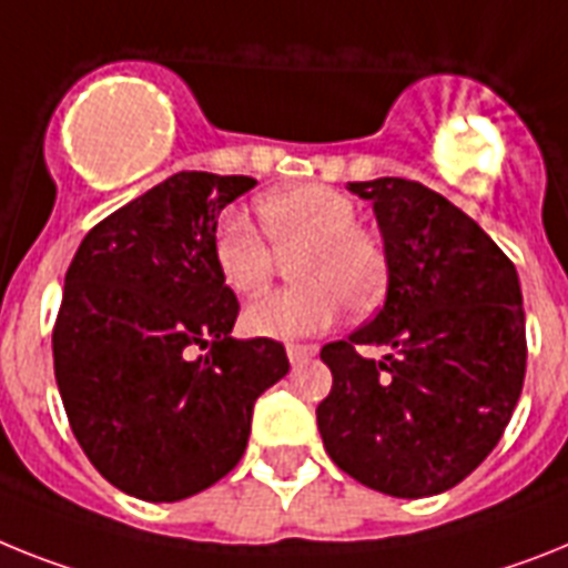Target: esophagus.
Instances as JSON below:
<instances>
[{
	"label": "esophagus",
	"instance_id": "obj_1",
	"mask_svg": "<svg viewBox=\"0 0 568 568\" xmlns=\"http://www.w3.org/2000/svg\"><path fill=\"white\" fill-rule=\"evenodd\" d=\"M285 355H288L292 364H303V361H308L312 355H317V346H312V343H288V346H285Z\"/></svg>",
	"mask_w": 568,
	"mask_h": 568
}]
</instances>
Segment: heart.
<instances>
[{"instance_id": "heart-1", "label": "heart", "mask_w": 568, "mask_h": 568, "mask_svg": "<svg viewBox=\"0 0 568 568\" xmlns=\"http://www.w3.org/2000/svg\"><path fill=\"white\" fill-rule=\"evenodd\" d=\"M262 230L240 211L219 216L211 254L222 283L240 297L268 288L276 255L292 256L297 285L268 294L242 317L247 335L292 341L323 332L349 303L366 312L387 288V254L373 233L357 227L352 199L323 184L276 190L260 199Z\"/></svg>"}]
</instances>
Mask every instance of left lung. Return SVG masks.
<instances>
[{
    "label": "left lung",
    "mask_w": 568,
    "mask_h": 568,
    "mask_svg": "<svg viewBox=\"0 0 568 568\" xmlns=\"http://www.w3.org/2000/svg\"><path fill=\"white\" fill-rule=\"evenodd\" d=\"M387 247V303L326 343L323 447L343 474L389 497L459 485L497 447L526 378V314L514 262L442 193L409 179L352 181ZM384 345L381 362L359 352Z\"/></svg>",
    "instance_id": "left-lung-1"
}]
</instances>
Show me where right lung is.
Returning a JSON list of instances; mask_svg holds the SVG:
<instances>
[{
  "label": "right lung",
  "mask_w": 568,
  "mask_h": 568,
  "mask_svg": "<svg viewBox=\"0 0 568 568\" xmlns=\"http://www.w3.org/2000/svg\"><path fill=\"white\" fill-rule=\"evenodd\" d=\"M254 184L170 175L100 219L65 271L51 343L71 433L106 483L146 503L231 474L254 402L288 373L280 341L231 337L240 300L211 254L216 216Z\"/></svg>",
  "instance_id": "obj_1"
}]
</instances>
